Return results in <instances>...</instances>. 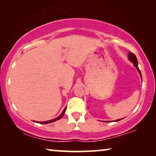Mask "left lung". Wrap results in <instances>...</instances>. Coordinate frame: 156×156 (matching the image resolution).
I'll list each match as a JSON object with an SVG mask.
<instances>
[{
    "label": "left lung",
    "mask_w": 156,
    "mask_h": 156,
    "mask_svg": "<svg viewBox=\"0 0 156 156\" xmlns=\"http://www.w3.org/2000/svg\"><path fill=\"white\" fill-rule=\"evenodd\" d=\"M129 59L133 63L134 66H135V67H136V69H137L138 72H139L140 76H141V73H140V71L139 68H138V60H137V58H136V55H134L133 53H132L131 52H129ZM120 120H121V119H119V120H117V121H120Z\"/></svg>",
    "instance_id": "8db88e82"
}]
</instances>
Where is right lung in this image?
<instances>
[{
    "mask_svg": "<svg viewBox=\"0 0 156 156\" xmlns=\"http://www.w3.org/2000/svg\"><path fill=\"white\" fill-rule=\"evenodd\" d=\"M65 110H66V108H65V109L63 110V112H62V114H60V116H59L58 117H57L56 119H52V120H50V121H43V122H37V123H43V124H46V123H52V122H54V121H57V120H59V119H60L62 118V117L63 116V115H64V114H65Z\"/></svg>",
    "mask_w": 156,
    "mask_h": 156,
    "instance_id": "right-lung-1",
    "label": "right lung"
}]
</instances>
